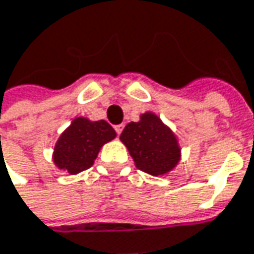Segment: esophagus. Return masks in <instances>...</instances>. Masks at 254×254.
Returning a JSON list of instances; mask_svg holds the SVG:
<instances>
[{
  "label": "esophagus",
  "instance_id": "obj_1",
  "mask_svg": "<svg viewBox=\"0 0 254 254\" xmlns=\"http://www.w3.org/2000/svg\"><path fill=\"white\" fill-rule=\"evenodd\" d=\"M123 128H124V124H117V126H114V130H116V133L120 135L121 131H123Z\"/></svg>",
  "mask_w": 254,
  "mask_h": 254
}]
</instances>
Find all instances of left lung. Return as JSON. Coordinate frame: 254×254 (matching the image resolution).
<instances>
[{"label":"left lung","instance_id":"left-lung-1","mask_svg":"<svg viewBox=\"0 0 254 254\" xmlns=\"http://www.w3.org/2000/svg\"><path fill=\"white\" fill-rule=\"evenodd\" d=\"M120 140L128 148L137 169L151 176L170 171L180 160L176 135L153 113L143 114L137 123H128Z\"/></svg>","mask_w":254,"mask_h":254}]
</instances>
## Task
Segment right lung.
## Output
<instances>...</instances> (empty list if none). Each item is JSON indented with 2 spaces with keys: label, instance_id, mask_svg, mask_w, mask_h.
I'll return each mask as SVG.
<instances>
[{
  "label": "right lung",
  "instance_id": "obj_1",
  "mask_svg": "<svg viewBox=\"0 0 254 254\" xmlns=\"http://www.w3.org/2000/svg\"><path fill=\"white\" fill-rule=\"evenodd\" d=\"M116 137L107 121H90L78 117L60 135L54 148V163L58 169L77 174L93 166L100 148Z\"/></svg>",
  "mask_w": 254,
  "mask_h": 254
}]
</instances>
